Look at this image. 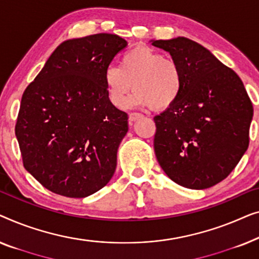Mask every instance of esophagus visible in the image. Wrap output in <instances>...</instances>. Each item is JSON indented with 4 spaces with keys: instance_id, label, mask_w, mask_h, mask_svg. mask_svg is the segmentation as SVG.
Wrapping results in <instances>:
<instances>
[{
    "instance_id": "1",
    "label": "esophagus",
    "mask_w": 259,
    "mask_h": 259,
    "mask_svg": "<svg viewBox=\"0 0 259 259\" xmlns=\"http://www.w3.org/2000/svg\"><path fill=\"white\" fill-rule=\"evenodd\" d=\"M141 117H142V114H140V112H131V114L129 115V121L135 122V121H137V119H140Z\"/></svg>"
}]
</instances>
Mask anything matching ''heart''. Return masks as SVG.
<instances>
[{"label": "heart", "instance_id": "b5f03b06", "mask_svg": "<svg viewBox=\"0 0 259 259\" xmlns=\"http://www.w3.org/2000/svg\"><path fill=\"white\" fill-rule=\"evenodd\" d=\"M103 83L109 100L116 108H124L133 88L134 104L164 110L174 105L183 90V77L178 64L161 53L140 46L126 52L119 67H108Z\"/></svg>", "mask_w": 259, "mask_h": 259}]
</instances>
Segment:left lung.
I'll return each instance as SVG.
<instances>
[{"instance_id":"1","label":"left lung","mask_w":259,"mask_h":259,"mask_svg":"<svg viewBox=\"0 0 259 259\" xmlns=\"http://www.w3.org/2000/svg\"><path fill=\"white\" fill-rule=\"evenodd\" d=\"M150 42L170 54L183 77L178 101L154 117L157 161L182 187H213L249 147L252 103L239 76L199 43L183 36Z\"/></svg>"}]
</instances>
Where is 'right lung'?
<instances>
[{"instance_id":"add662e5","label":"right lung","mask_w":259,"mask_h":259,"mask_svg":"<svg viewBox=\"0 0 259 259\" xmlns=\"http://www.w3.org/2000/svg\"><path fill=\"white\" fill-rule=\"evenodd\" d=\"M128 43L95 34L62 42L22 96L15 126L23 165L57 195L84 198L108 184L128 133L103 72Z\"/></svg>"}]
</instances>
